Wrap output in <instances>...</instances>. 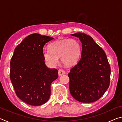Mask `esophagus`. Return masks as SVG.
I'll use <instances>...</instances> for the list:
<instances>
[{"label":"esophagus","mask_w":122,"mask_h":122,"mask_svg":"<svg viewBox=\"0 0 122 122\" xmlns=\"http://www.w3.org/2000/svg\"><path fill=\"white\" fill-rule=\"evenodd\" d=\"M65 73H66L65 71L62 69H59L58 71V74L59 76H61L62 75H64V74H65Z\"/></svg>","instance_id":"1"}]
</instances>
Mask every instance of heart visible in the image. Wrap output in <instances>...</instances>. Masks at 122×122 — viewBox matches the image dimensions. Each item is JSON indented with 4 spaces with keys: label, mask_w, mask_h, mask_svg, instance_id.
I'll list each match as a JSON object with an SVG mask.
<instances>
[{
    "label": "heart",
    "mask_w": 122,
    "mask_h": 122,
    "mask_svg": "<svg viewBox=\"0 0 122 122\" xmlns=\"http://www.w3.org/2000/svg\"><path fill=\"white\" fill-rule=\"evenodd\" d=\"M49 48L43 51L42 54L46 63L52 67L58 63L60 57L63 65L71 67L75 65L81 55V46L75 39H57L49 44Z\"/></svg>",
    "instance_id": "1"
}]
</instances>
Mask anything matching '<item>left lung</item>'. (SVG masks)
<instances>
[{
  "label": "left lung",
  "instance_id": "left-lung-1",
  "mask_svg": "<svg viewBox=\"0 0 122 122\" xmlns=\"http://www.w3.org/2000/svg\"><path fill=\"white\" fill-rule=\"evenodd\" d=\"M71 35L81 41L82 52L81 59L68 74L70 92L80 102H95L110 84L111 69L107 55L90 36L82 33Z\"/></svg>",
  "mask_w": 122,
  "mask_h": 122
}]
</instances>
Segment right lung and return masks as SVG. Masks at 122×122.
Returning <instances> with one entry per match:
<instances>
[{
	"mask_svg": "<svg viewBox=\"0 0 122 122\" xmlns=\"http://www.w3.org/2000/svg\"><path fill=\"white\" fill-rule=\"evenodd\" d=\"M54 38L34 33L16 46L10 62V78L16 96L33 106L45 104L51 96V85L58 77L56 69L45 65L43 48Z\"/></svg>",
	"mask_w": 122,
	"mask_h": 122,
	"instance_id": "right-lung-1",
	"label": "right lung"
}]
</instances>
